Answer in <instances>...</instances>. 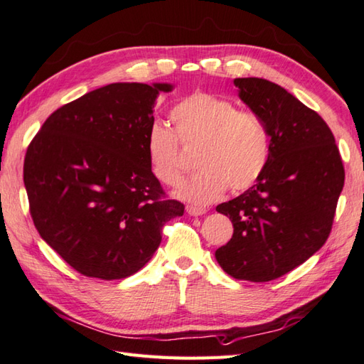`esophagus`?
I'll return each instance as SVG.
<instances>
[{"label":"esophagus","mask_w":364,"mask_h":364,"mask_svg":"<svg viewBox=\"0 0 364 364\" xmlns=\"http://www.w3.org/2000/svg\"><path fill=\"white\" fill-rule=\"evenodd\" d=\"M207 212L205 207H198V205H187V213L191 217H199V215H204Z\"/></svg>","instance_id":"1"}]
</instances>
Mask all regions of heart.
<instances>
[{
	"mask_svg": "<svg viewBox=\"0 0 364 364\" xmlns=\"http://www.w3.org/2000/svg\"><path fill=\"white\" fill-rule=\"evenodd\" d=\"M176 132L155 122L147 132V160L154 176L177 185L185 174L179 139L199 146L196 165L201 168L185 181L176 195L196 205L218 199L231 187L245 191L261 179L269 166L272 138L256 113L240 111L234 102L210 92H193L171 109Z\"/></svg>",
	"mask_w": 364,
	"mask_h": 364,
	"instance_id": "1",
	"label": "heart"
}]
</instances>
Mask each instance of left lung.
Here are the masks:
<instances>
[{
    "mask_svg": "<svg viewBox=\"0 0 364 364\" xmlns=\"http://www.w3.org/2000/svg\"><path fill=\"white\" fill-rule=\"evenodd\" d=\"M234 85L269 127L272 155L253 187L217 205L231 218L234 234L215 257L232 278L265 283L327 242L344 166L328 125L284 87L264 78H235Z\"/></svg>",
    "mask_w": 364,
    "mask_h": 364,
    "instance_id": "8db88e82",
    "label": "left lung"
}]
</instances>
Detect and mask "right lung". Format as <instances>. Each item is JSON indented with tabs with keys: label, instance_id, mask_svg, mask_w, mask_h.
Here are the masks:
<instances>
[{
	"label": "right lung",
	"instance_id": "right-lung-1",
	"mask_svg": "<svg viewBox=\"0 0 364 364\" xmlns=\"http://www.w3.org/2000/svg\"><path fill=\"white\" fill-rule=\"evenodd\" d=\"M171 83H111L61 107L29 144L34 226L81 275L122 279L151 261L183 204L163 199L147 160L154 107Z\"/></svg>",
	"mask_w": 364,
	"mask_h": 364
}]
</instances>
